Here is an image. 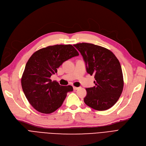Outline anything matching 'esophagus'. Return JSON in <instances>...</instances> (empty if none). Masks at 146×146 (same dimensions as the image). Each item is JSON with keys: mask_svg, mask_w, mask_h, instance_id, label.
<instances>
[{"mask_svg": "<svg viewBox=\"0 0 146 146\" xmlns=\"http://www.w3.org/2000/svg\"><path fill=\"white\" fill-rule=\"evenodd\" d=\"M79 89V87H76V86H73V90H77Z\"/></svg>", "mask_w": 146, "mask_h": 146, "instance_id": "34e87169", "label": "esophagus"}]
</instances>
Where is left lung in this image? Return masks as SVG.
I'll return each instance as SVG.
<instances>
[{
	"mask_svg": "<svg viewBox=\"0 0 146 146\" xmlns=\"http://www.w3.org/2000/svg\"><path fill=\"white\" fill-rule=\"evenodd\" d=\"M86 64V72L94 74V87L86 88L85 103L91 108L103 111L115 104L123 88L121 66L116 56L108 49L92 43L74 45Z\"/></svg>",
	"mask_w": 146,
	"mask_h": 146,
	"instance_id": "left-lung-1",
	"label": "left lung"
}]
</instances>
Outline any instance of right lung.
<instances>
[{
	"label": "right lung",
	"mask_w": 146,
	"mask_h": 146,
	"mask_svg": "<svg viewBox=\"0 0 146 146\" xmlns=\"http://www.w3.org/2000/svg\"><path fill=\"white\" fill-rule=\"evenodd\" d=\"M78 55L72 45H56L42 48L30 56L22 76L21 86L35 109L49 114L61 106L73 87L61 86L50 78L63 62Z\"/></svg>",
	"instance_id": "right-lung-1"
}]
</instances>
